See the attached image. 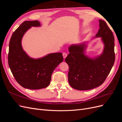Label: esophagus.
I'll use <instances>...</instances> for the list:
<instances>
[{
    "mask_svg": "<svg viewBox=\"0 0 122 122\" xmlns=\"http://www.w3.org/2000/svg\"><path fill=\"white\" fill-rule=\"evenodd\" d=\"M62 55H63L64 58V59H65V58H66V57L67 56L68 54H67V53H66V52H64L63 53H62Z\"/></svg>",
    "mask_w": 122,
    "mask_h": 122,
    "instance_id": "1",
    "label": "esophagus"
}]
</instances>
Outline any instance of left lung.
Listing matches in <instances>:
<instances>
[{"instance_id":"obj_1","label":"left lung","mask_w":122,"mask_h":122,"mask_svg":"<svg viewBox=\"0 0 122 122\" xmlns=\"http://www.w3.org/2000/svg\"><path fill=\"white\" fill-rule=\"evenodd\" d=\"M99 21L100 28L95 37H100L104 44L102 53L91 58L85 54L86 43L73 44L69 47L70 53L65 58L69 67V83L77 90H89L101 86L111 71L115 61L112 32L104 21Z\"/></svg>"}]
</instances>
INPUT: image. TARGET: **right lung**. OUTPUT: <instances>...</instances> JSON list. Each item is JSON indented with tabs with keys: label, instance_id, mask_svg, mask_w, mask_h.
<instances>
[{
	"label": "right lung",
	"instance_id": "add662e5",
	"mask_svg": "<svg viewBox=\"0 0 122 122\" xmlns=\"http://www.w3.org/2000/svg\"><path fill=\"white\" fill-rule=\"evenodd\" d=\"M32 26H41L40 22L24 21L14 32L9 44L8 63L14 78L20 86L28 89L38 90L49 86L53 71L64 58L60 52L36 59L28 56L23 49L21 41L25 33Z\"/></svg>",
	"mask_w": 122,
	"mask_h": 122
}]
</instances>
